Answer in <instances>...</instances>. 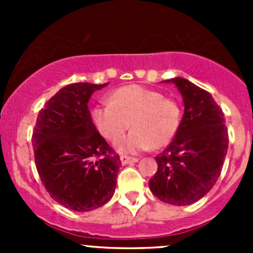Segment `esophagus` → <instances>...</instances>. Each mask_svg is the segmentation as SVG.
<instances>
[{"instance_id": "1", "label": "esophagus", "mask_w": 253, "mask_h": 253, "mask_svg": "<svg viewBox=\"0 0 253 253\" xmlns=\"http://www.w3.org/2000/svg\"><path fill=\"white\" fill-rule=\"evenodd\" d=\"M120 160H121V163L124 165L126 164H131V163H137L138 162V159L134 157H127V155H121V158H120Z\"/></svg>"}]
</instances>
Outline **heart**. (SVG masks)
<instances>
[{
  "label": "heart",
  "mask_w": 253,
  "mask_h": 253,
  "mask_svg": "<svg viewBox=\"0 0 253 253\" xmlns=\"http://www.w3.org/2000/svg\"><path fill=\"white\" fill-rule=\"evenodd\" d=\"M93 119L111 143L119 141L131 124L133 129L116 148L121 153H137L169 144L180 127L181 110L175 100L164 98L160 91L131 84L116 89L109 104L96 106Z\"/></svg>",
  "instance_id": "heart-1"
}]
</instances>
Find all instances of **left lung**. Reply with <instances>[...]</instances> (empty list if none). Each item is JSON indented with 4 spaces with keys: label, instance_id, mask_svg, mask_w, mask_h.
<instances>
[{
    "label": "left lung",
    "instance_id": "left-lung-1",
    "mask_svg": "<svg viewBox=\"0 0 253 253\" xmlns=\"http://www.w3.org/2000/svg\"><path fill=\"white\" fill-rule=\"evenodd\" d=\"M167 82L178 88L185 111L174 139L155 157L158 170L149 188L163 202L187 206L215 185L228 152V128L224 112L208 91L185 78Z\"/></svg>",
    "mask_w": 253,
    "mask_h": 253
}]
</instances>
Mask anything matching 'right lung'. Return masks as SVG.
<instances>
[{
    "label": "right lung",
    "instance_id": "add662e5",
    "mask_svg": "<svg viewBox=\"0 0 253 253\" xmlns=\"http://www.w3.org/2000/svg\"><path fill=\"white\" fill-rule=\"evenodd\" d=\"M105 84L63 86L39 111L33 131L40 180L52 200L77 211L110 201L121 165L119 154L96 131L88 101Z\"/></svg>",
    "mask_w": 253,
    "mask_h": 253
}]
</instances>
